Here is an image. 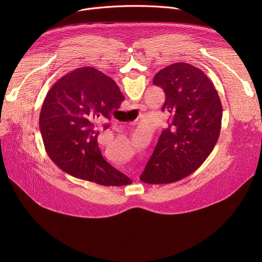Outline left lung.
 Wrapping results in <instances>:
<instances>
[{
    "instance_id": "left-lung-1",
    "label": "left lung",
    "mask_w": 262,
    "mask_h": 262,
    "mask_svg": "<svg viewBox=\"0 0 262 262\" xmlns=\"http://www.w3.org/2000/svg\"><path fill=\"white\" fill-rule=\"evenodd\" d=\"M154 84L163 88L162 111H168L172 118L140 179L150 184L171 183L197 170L212 151L223 108L210 80L191 64L178 62L163 68Z\"/></svg>"
}]
</instances>
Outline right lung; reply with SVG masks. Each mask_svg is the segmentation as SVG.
I'll return each mask as SVG.
<instances>
[{
    "label": "right lung",
    "mask_w": 262,
    "mask_h": 262,
    "mask_svg": "<svg viewBox=\"0 0 262 262\" xmlns=\"http://www.w3.org/2000/svg\"><path fill=\"white\" fill-rule=\"evenodd\" d=\"M123 100L117 84L93 67L78 68L57 81L47 94L39 116L51 160L80 179L101 185L132 183L102 158L95 130L96 121L110 120Z\"/></svg>",
    "instance_id": "obj_1"
}]
</instances>
